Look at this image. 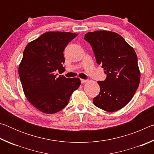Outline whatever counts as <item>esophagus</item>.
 I'll return each mask as SVG.
<instances>
[{
  "mask_svg": "<svg viewBox=\"0 0 154 154\" xmlns=\"http://www.w3.org/2000/svg\"><path fill=\"white\" fill-rule=\"evenodd\" d=\"M87 82V80H85V79H81V83H86Z\"/></svg>",
  "mask_w": 154,
  "mask_h": 154,
  "instance_id": "esophagus-1",
  "label": "esophagus"
}]
</instances>
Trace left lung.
Here are the masks:
<instances>
[{
	"label": "left lung",
	"mask_w": 154,
	"mask_h": 154,
	"mask_svg": "<svg viewBox=\"0 0 154 154\" xmlns=\"http://www.w3.org/2000/svg\"><path fill=\"white\" fill-rule=\"evenodd\" d=\"M92 46L96 62L106 75L99 81L100 93L93 98L96 106L109 112L118 111L133 97L140 83V74L136 52L118 33L106 30L85 35Z\"/></svg>",
	"instance_id": "1"
}]
</instances>
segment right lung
<instances>
[{
	"label": "right lung",
	"mask_w": 154,
	"mask_h": 154,
	"mask_svg": "<svg viewBox=\"0 0 154 154\" xmlns=\"http://www.w3.org/2000/svg\"><path fill=\"white\" fill-rule=\"evenodd\" d=\"M77 34L48 32L28 44L19 66L20 78L27 100L48 114L61 111L79 87V78H66L60 74L65 59L63 51Z\"/></svg>",
	"instance_id": "obj_1"
}]
</instances>
